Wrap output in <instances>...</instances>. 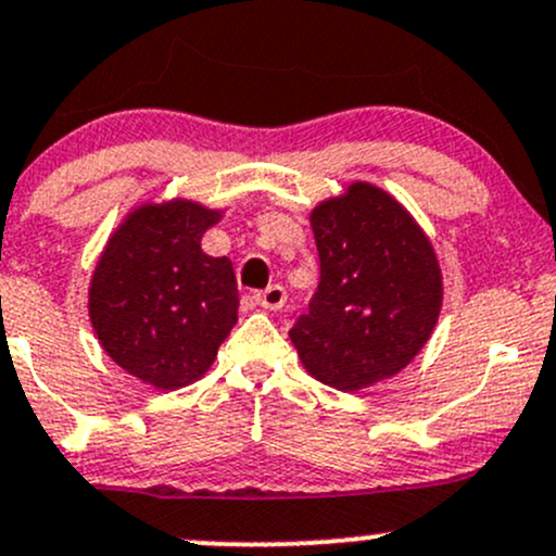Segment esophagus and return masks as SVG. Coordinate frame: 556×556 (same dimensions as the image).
Instances as JSON below:
<instances>
[{
	"instance_id": "esophagus-1",
	"label": "esophagus",
	"mask_w": 556,
	"mask_h": 556,
	"mask_svg": "<svg viewBox=\"0 0 556 556\" xmlns=\"http://www.w3.org/2000/svg\"><path fill=\"white\" fill-rule=\"evenodd\" d=\"M255 301H258L263 308H271V312H277V308H282L285 301H288V293H285L282 285H268L266 290H261V293L255 295Z\"/></svg>"
}]
</instances>
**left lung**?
Here are the masks:
<instances>
[{"label":"left lung","instance_id":"left-lung-1","mask_svg":"<svg viewBox=\"0 0 556 556\" xmlns=\"http://www.w3.org/2000/svg\"><path fill=\"white\" fill-rule=\"evenodd\" d=\"M319 285L290 341L308 376L359 391L405 370L442 308V268L429 237L389 191L354 180L308 215Z\"/></svg>","mask_w":556,"mask_h":556}]
</instances>
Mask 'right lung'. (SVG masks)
<instances>
[{
  "mask_svg": "<svg viewBox=\"0 0 556 556\" xmlns=\"http://www.w3.org/2000/svg\"><path fill=\"white\" fill-rule=\"evenodd\" d=\"M224 218L194 200L146 202L111 233L90 279L98 343L125 372L160 391L200 381L237 325L229 258L202 250Z\"/></svg>",
  "mask_w": 556,
  "mask_h": 556,
  "instance_id": "right-lung-1",
  "label": "right lung"
}]
</instances>
